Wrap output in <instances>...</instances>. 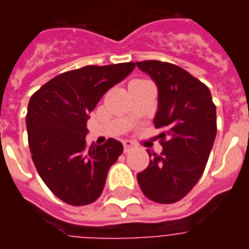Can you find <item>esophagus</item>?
Wrapping results in <instances>:
<instances>
[{"instance_id":"obj_1","label":"esophagus","mask_w":249,"mask_h":249,"mask_svg":"<svg viewBox=\"0 0 249 249\" xmlns=\"http://www.w3.org/2000/svg\"><path fill=\"white\" fill-rule=\"evenodd\" d=\"M123 145H124L125 151H128V149H130V148H133V142L126 139V140L123 141Z\"/></svg>"}]
</instances>
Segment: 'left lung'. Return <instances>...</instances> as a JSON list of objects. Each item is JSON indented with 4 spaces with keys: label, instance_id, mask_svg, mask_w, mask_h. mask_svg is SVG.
<instances>
[{
    "label": "left lung",
    "instance_id": "left-lung-1",
    "mask_svg": "<svg viewBox=\"0 0 249 249\" xmlns=\"http://www.w3.org/2000/svg\"><path fill=\"white\" fill-rule=\"evenodd\" d=\"M157 87L153 123L164 130L161 155L151 153L149 165L137 173L146 197L176 203L201 178L216 137V107L209 89L180 66L169 62H136ZM167 138V141H164Z\"/></svg>",
    "mask_w": 249,
    "mask_h": 249
}]
</instances>
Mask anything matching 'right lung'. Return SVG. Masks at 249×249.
<instances>
[{
	"mask_svg": "<svg viewBox=\"0 0 249 249\" xmlns=\"http://www.w3.org/2000/svg\"><path fill=\"white\" fill-rule=\"evenodd\" d=\"M135 66L124 62L65 71L30 97L26 129L32 159L46 187L66 204L96 201L109 168L123 153V144L114 139L88 146L87 123L104 93Z\"/></svg>",
	"mask_w": 249,
	"mask_h": 249,
	"instance_id": "right-lung-1",
	"label": "right lung"
}]
</instances>
